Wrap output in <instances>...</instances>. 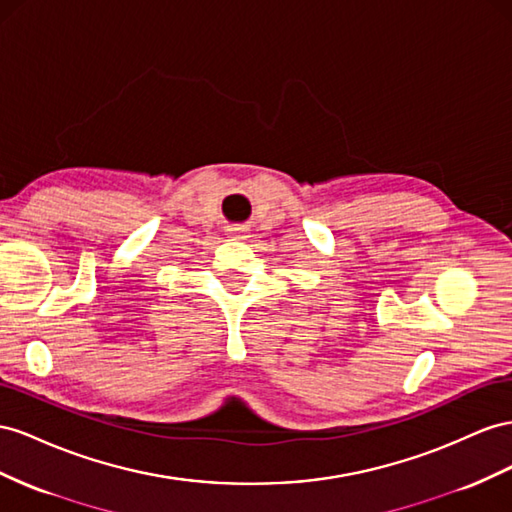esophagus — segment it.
Here are the masks:
<instances>
[{
    "label": "esophagus",
    "mask_w": 512,
    "mask_h": 512,
    "mask_svg": "<svg viewBox=\"0 0 512 512\" xmlns=\"http://www.w3.org/2000/svg\"><path fill=\"white\" fill-rule=\"evenodd\" d=\"M228 237L234 239V241H243V239L250 237V234H247L245 228H228Z\"/></svg>",
    "instance_id": "esophagus-1"
}]
</instances>
